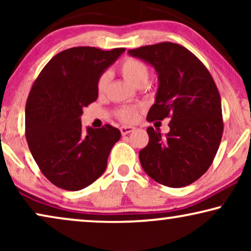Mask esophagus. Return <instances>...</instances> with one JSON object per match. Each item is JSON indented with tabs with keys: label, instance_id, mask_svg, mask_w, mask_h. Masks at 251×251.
Returning a JSON list of instances; mask_svg holds the SVG:
<instances>
[{
	"label": "esophagus",
	"instance_id": "1",
	"mask_svg": "<svg viewBox=\"0 0 251 251\" xmlns=\"http://www.w3.org/2000/svg\"><path fill=\"white\" fill-rule=\"evenodd\" d=\"M133 130H135V128H133V126H121V128H120V131H121V133L123 136H126V135H128V133H130V132H132Z\"/></svg>",
	"mask_w": 251,
	"mask_h": 251
}]
</instances>
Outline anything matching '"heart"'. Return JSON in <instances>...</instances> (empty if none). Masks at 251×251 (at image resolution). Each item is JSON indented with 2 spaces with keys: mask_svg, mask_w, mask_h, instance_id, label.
Here are the masks:
<instances>
[{
  "mask_svg": "<svg viewBox=\"0 0 251 251\" xmlns=\"http://www.w3.org/2000/svg\"><path fill=\"white\" fill-rule=\"evenodd\" d=\"M120 71L126 81L133 85H138L144 82H149L150 68L143 60L138 58L128 57L120 64ZM108 73L104 72L99 75L97 81V90L104 92L108 83ZM138 106H122L115 111V116L122 122H133L138 115Z\"/></svg>",
  "mask_w": 251,
  "mask_h": 251,
  "instance_id": "heart-1",
  "label": "heart"
}]
</instances>
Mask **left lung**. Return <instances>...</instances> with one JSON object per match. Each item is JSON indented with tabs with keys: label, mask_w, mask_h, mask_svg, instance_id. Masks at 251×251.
Instances as JSON below:
<instances>
[{
	"label": "left lung",
	"mask_w": 251,
	"mask_h": 251,
	"mask_svg": "<svg viewBox=\"0 0 251 251\" xmlns=\"http://www.w3.org/2000/svg\"><path fill=\"white\" fill-rule=\"evenodd\" d=\"M128 52L152 65L159 74V90L146 120L171 119L166 137L147 128L149 144L139 152L143 169L164 186L194 183L211 166L224 130L221 95L214 78L180 44L161 42Z\"/></svg>",
	"instance_id": "left-lung-1"
}]
</instances>
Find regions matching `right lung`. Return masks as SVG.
Wrapping results in <instances>:
<instances>
[{
  "instance_id": "obj_1",
  "label": "right lung",
  "mask_w": 251,
  "mask_h": 251,
  "mask_svg": "<svg viewBox=\"0 0 251 251\" xmlns=\"http://www.w3.org/2000/svg\"><path fill=\"white\" fill-rule=\"evenodd\" d=\"M125 50L71 48L51 58L34 81L26 101L25 135L41 173L57 187L82 190L107 167L121 132L111 125L85 129L80 116L98 98L99 75Z\"/></svg>"
}]
</instances>
